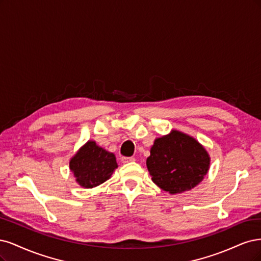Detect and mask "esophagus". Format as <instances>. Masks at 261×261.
<instances>
[{
  "mask_svg": "<svg viewBox=\"0 0 261 261\" xmlns=\"http://www.w3.org/2000/svg\"><path fill=\"white\" fill-rule=\"evenodd\" d=\"M121 162H122L123 164L134 163V162H136V158H134V157H122V158H121Z\"/></svg>",
  "mask_w": 261,
  "mask_h": 261,
  "instance_id": "1",
  "label": "esophagus"
}]
</instances>
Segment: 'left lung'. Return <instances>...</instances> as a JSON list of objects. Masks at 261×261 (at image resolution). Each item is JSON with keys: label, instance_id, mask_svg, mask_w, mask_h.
<instances>
[{"label": "left lung", "instance_id": "8db88e82", "mask_svg": "<svg viewBox=\"0 0 261 261\" xmlns=\"http://www.w3.org/2000/svg\"><path fill=\"white\" fill-rule=\"evenodd\" d=\"M146 166L156 186L173 195L194 189L204 180L210 156L195 138L171 130L155 139Z\"/></svg>", "mask_w": 261, "mask_h": 261}]
</instances>
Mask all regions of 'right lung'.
<instances>
[{
	"mask_svg": "<svg viewBox=\"0 0 261 261\" xmlns=\"http://www.w3.org/2000/svg\"><path fill=\"white\" fill-rule=\"evenodd\" d=\"M118 168L114 153L108 152L89 140L69 161V169L80 187L95 188L111 178Z\"/></svg>",
	"mask_w": 261,
	"mask_h": 261,
	"instance_id": "obj_1",
	"label": "right lung"
}]
</instances>
